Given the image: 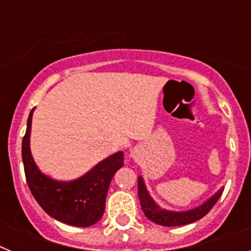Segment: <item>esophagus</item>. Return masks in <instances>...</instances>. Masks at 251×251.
Instances as JSON below:
<instances>
[{"label": "esophagus", "mask_w": 251, "mask_h": 251, "mask_svg": "<svg viewBox=\"0 0 251 251\" xmlns=\"http://www.w3.org/2000/svg\"><path fill=\"white\" fill-rule=\"evenodd\" d=\"M132 156H133V157L136 156V151H133V152H132Z\"/></svg>", "instance_id": "obj_1"}]
</instances>
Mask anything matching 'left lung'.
I'll return each mask as SVG.
<instances>
[{"instance_id": "1", "label": "left lung", "mask_w": 251, "mask_h": 251, "mask_svg": "<svg viewBox=\"0 0 251 251\" xmlns=\"http://www.w3.org/2000/svg\"><path fill=\"white\" fill-rule=\"evenodd\" d=\"M223 191L224 188H221V190H219L214 196L210 197L205 203H202V205L199 206V207L196 208L188 210V211H167V210H163V208L159 207V206L153 201V199L150 196V194H148L147 188H146L143 178H142L141 176L138 177V197L139 201H141L142 210H143V212H145L147 219H150L153 223L158 224V225L163 226L187 225V224H191L197 220H200L201 217L205 216V215L214 207L215 203L217 202V200H219L221 195H223Z\"/></svg>"}]
</instances>
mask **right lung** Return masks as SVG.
Here are the masks:
<instances>
[{
  "label": "right lung",
  "mask_w": 251,
  "mask_h": 251,
  "mask_svg": "<svg viewBox=\"0 0 251 251\" xmlns=\"http://www.w3.org/2000/svg\"><path fill=\"white\" fill-rule=\"evenodd\" d=\"M32 113L27 119V128L22 139V161L31 194L44 211L60 223L86 227L98 223L104 214L105 199L110 181L123 166V152H117L80 178L61 182L44 175L35 165L30 151V133Z\"/></svg>",
  "instance_id": "1"
}]
</instances>
